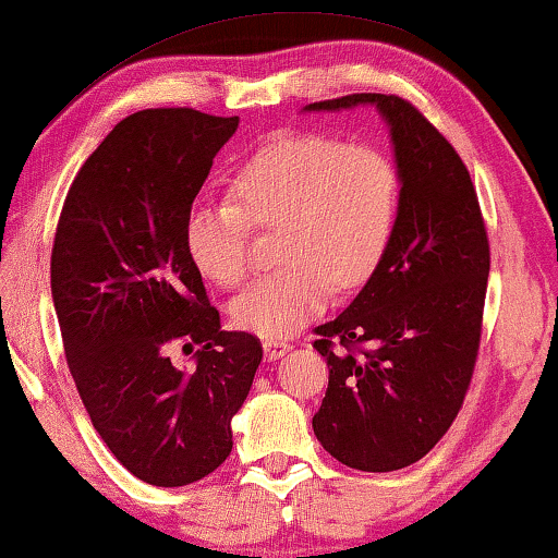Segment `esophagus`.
<instances>
[{"instance_id": "obj_1", "label": "esophagus", "mask_w": 558, "mask_h": 558, "mask_svg": "<svg viewBox=\"0 0 558 558\" xmlns=\"http://www.w3.org/2000/svg\"><path fill=\"white\" fill-rule=\"evenodd\" d=\"M287 351H291L289 341H264V359H267V362H277V359L284 356Z\"/></svg>"}]
</instances>
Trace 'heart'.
I'll list each match as a JSON object with an SVG mask.
<instances>
[{
    "label": "heart",
    "instance_id": "heart-1",
    "mask_svg": "<svg viewBox=\"0 0 558 558\" xmlns=\"http://www.w3.org/2000/svg\"><path fill=\"white\" fill-rule=\"evenodd\" d=\"M397 211L399 174L387 154L327 134L281 132L236 171L231 199L192 204L184 242L204 277L236 287L250 271L252 221L279 227L287 264L231 302L236 327L277 341L316 319L333 284L354 289L372 277Z\"/></svg>",
    "mask_w": 558,
    "mask_h": 558
}]
</instances>
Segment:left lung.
I'll list each match as a JSON object with an SVG mask.
<instances>
[{
	"label": "left lung",
	"mask_w": 558,
	"mask_h": 558,
	"mask_svg": "<svg viewBox=\"0 0 558 558\" xmlns=\"http://www.w3.org/2000/svg\"><path fill=\"white\" fill-rule=\"evenodd\" d=\"M356 107H374L387 124L399 211L379 267L337 319L316 327L329 387L312 426L341 464L397 471L426 457L464 404L488 239L464 161L409 101L349 94L304 111Z\"/></svg>",
	"instance_id": "8db88e82"
}]
</instances>
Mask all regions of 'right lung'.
I'll list each match as a JSON object with an SVG mask.
<instances>
[{
  "label": "right lung",
  "mask_w": 558,
  "mask_h": 558,
  "mask_svg": "<svg viewBox=\"0 0 558 558\" xmlns=\"http://www.w3.org/2000/svg\"><path fill=\"white\" fill-rule=\"evenodd\" d=\"M239 117L144 109L84 161L51 250V299L84 409L119 464L186 486L231 453L259 339L221 331L184 242L186 214ZM171 340L195 352L168 359Z\"/></svg>",
  "instance_id": "obj_1"
}]
</instances>
